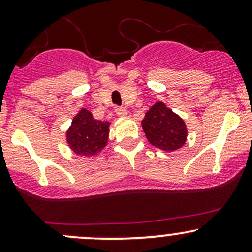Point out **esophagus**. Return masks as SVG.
Wrapping results in <instances>:
<instances>
[{"instance_id":"34e87169","label":"esophagus","mask_w":252,"mask_h":252,"mask_svg":"<svg viewBox=\"0 0 252 252\" xmlns=\"http://www.w3.org/2000/svg\"><path fill=\"white\" fill-rule=\"evenodd\" d=\"M115 112H116L120 117H124L126 116V114H128V110L123 108V106H116V108H115Z\"/></svg>"}]
</instances>
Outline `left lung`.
Listing matches in <instances>:
<instances>
[{"label": "left lung", "instance_id": "1", "mask_svg": "<svg viewBox=\"0 0 252 252\" xmlns=\"http://www.w3.org/2000/svg\"><path fill=\"white\" fill-rule=\"evenodd\" d=\"M142 128L149 142L166 152L181 148L186 142L185 122L162 102L155 103L147 112Z\"/></svg>", "mask_w": 252, "mask_h": 252}]
</instances>
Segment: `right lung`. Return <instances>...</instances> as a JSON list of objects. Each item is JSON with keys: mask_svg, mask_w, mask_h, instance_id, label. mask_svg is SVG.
Returning <instances> with one entry per match:
<instances>
[{"mask_svg": "<svg viewBox=\"0 0 252 252\" xmlns=\"http://www.w3.org/2000/svg\"><path fill=\"white\" fill-rule=\"evenodd\" d=\"M66 136L68 144L76 154L92 156L106 146L109 122L94 120L89 110L82 109L72 121Z\"/></svg>", "mask_w": 252, "mask_h": 252, "instance_id": "right-lung-1", "label": "right lung"}]
</instances>
